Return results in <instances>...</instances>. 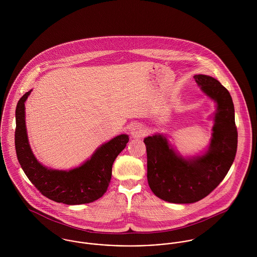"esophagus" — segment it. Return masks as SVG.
Returning <instances> with one entry per match:
<instances>
[{
	"label": "esophagus",
	"mask_w": 257,
	"mask_h": 257,
	"mask_svg": "<svg viewBox=\"0 0 257 257\" xmlns=\"http://www.w3.org/2000/svg\"><path fill=\"white\" fill-rule=\"evenodd\" d=\"M146 135V131L145 128L140 125V124H136L135 126L132 127L131 130V136L134 138V139H141L143 138L144 136Z\"/></svg>",
	"instance_id": "34e87169"
}]
</instances>
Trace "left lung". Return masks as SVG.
<instances>
[{"mask_svg":"<svg viewBox=\"0 0 257 257\" xmlns=\"http://www.w3.org/2000/svg\"><path fill=\"white\" fill-rule=\"evenodd\" d=\"M201 90L217 103L214 126L208 150L184 158L166 137H147V181L158 198L174 204H191L207 197L227 174L236 153L237 131L234 107L229 92L207 75H195Z\"/></svg>","mask_w":257,"mask_h":257,"instance_id":"1","label":"left lung"}]
</instances>
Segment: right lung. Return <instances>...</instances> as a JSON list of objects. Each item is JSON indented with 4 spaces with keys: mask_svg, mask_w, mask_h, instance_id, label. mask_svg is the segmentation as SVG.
<instances>
[{
    "mask_svg": "<svg viewBox=\"0 0 257 257\" xmlns=\"http://www.w3.org/2000/svg\"><path fill=\"white\" fill-rule=\"evenodd\" d=\"M32 90L18 102L16 109L15 145L18 160L31 182L46 198L66 205L94 202L107 191L114 159L128 143V136L120 135L99 147L81 166L71 170L48 169L37 161L28 140L25 103Z\"/></svg>",
    "mask_w": 257,
    "mask_h": 257,
    "instance_id": "add662e5",
    "label": "right lung"
}]
</instances>
